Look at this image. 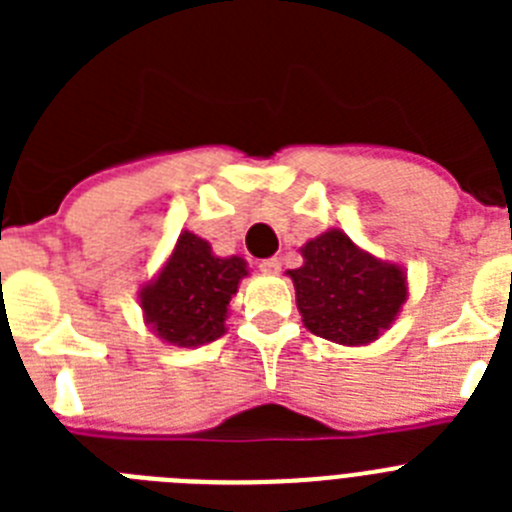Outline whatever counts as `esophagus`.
Here are the masks:
<instances>
[{
	"instance_id": "34e87169",
	"label": "esophagus",
	"mask_w": 512,
	"mask_h": 512,
	"mask_svg": "<svg viewBox=\"0 0 512 512\" xmlns=\"http://www.w3.org/2000/svg\"><path fill=\"white\" fill-rule=\"evenodd\" d=\"M259 269L264 271V274H277V271L282 269V261H279L277 256H271V259H264V261H261Z\"/></svg>"
}]
</instances>
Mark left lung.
Returning a JSON list of instances; mask_svg holds the SVG:
<instances>
[{
  "label": "left lung",
  "instance_id": "left-lung-1",
  "mask_svg": "<svg viewBox=\"0 0 512 512\" xmlns=\"http://www.w3.org/2000/svg\"><path fill=\"white\" fill-rule=\"evenodd\" d=\"M305 264L289 271L302 323L328 341L369 343L395 320L408 297L400 266L359 251L341 230H328L302 248Z\"/></svg>",
  "mask_w": 512,
  "mask_h": 512
}]
</instances>
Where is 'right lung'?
I'll return each mask as SVG.
<instances>
[{"label":"right lung","mask_w":512,"mask_h":512,"mask_svg":"<svg viewBox=\"0 0 512 512\" xmlns=\"http://www.w3.org/2000/svg\"><path fill=\"white\" fill-rule=\"evenodd\" d=\"M246 261L217 259L210 243L182 233L169 264L140 292V305L158 336L174 346H202L223 336V320Z\"/></svg>","instance_id":"add662e5"}]
</instances>
